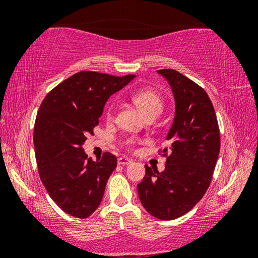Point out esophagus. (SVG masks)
<instances>
[{
	"mask_svg": "<svg viewBox=\"0 0 258 258\" xmlns=\"http://www.w3.org/2000/svg\"><path fill=\"white\" fill-rule=\"evenodd\" d=\"M132 160H130V158H128V157H125V156H122V157H119L118 158V161H117V163L119 164V165H126V164H130L132 163Z\"/></svg>",
	"mask_w": 258,
	"mask_h": 258,
	"instance_id": "obj_1",
	"label": "esophagus"
}]
</instances>
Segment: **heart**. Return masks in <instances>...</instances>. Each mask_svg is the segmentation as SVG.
<instances>
[{
	"mask_svg": "<svg viewBox=\"0 0 258 258\" xmlns=\"http://www.w3.org/2000/svg\"><path fill=\"white\" fill-rule=\"evenodd\" d=\"M132 100L141 110L144 112V115L149 117H157L163 110V100L161 95L156 90L151 88H140V89L134 90L132 95ZM105 117L107 119H111L114 117V107L112 104H109V107L105 110ZM136 143V139L128 137L124 140V144L128 148H134Z\"/></svg>",
	"mask_w": 258,
	"mask_h": 258,
	"instance_id": "heart-1",
	"label": "heart"
}]
</instances>
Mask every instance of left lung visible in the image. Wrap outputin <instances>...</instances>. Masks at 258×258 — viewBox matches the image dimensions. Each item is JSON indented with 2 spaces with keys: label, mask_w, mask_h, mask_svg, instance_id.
Listing matches in <instances>:
<instances>
[{
  "label": "left lung",
  "mask_w": 258,
  "mask_h": 258,
  "mask_svg": "<svg viewBox=\"0 0 258 258\" xmlns=\"http://www.w3.org/2000/svg\"><path fill=\"white\" fill-rule=\"evenodd\" d=\"M175 97V118L169 130L164 171L146 165L137 184L141 203L160 220H175L196 206L209 188L220 154V128L206 90L181 73L161 69Z\"/></svg>",
  "instance_id": "obj_1"
}]
</instances>
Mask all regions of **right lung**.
<instances>
[{
    "label": "right lung",
    "instance_id": "obj_1",
    "mask_svg": "<svg viewBox=\"0 0 258 258\" xmlns=\"http://www.w3.org/2000/svg\"><path fill=\"white\" fill-rule=\"evenodd\" d=\"M134 77L80 72L42 101L34 128L38 174L52 201L72 216L89 217L103 199L117 158L104 153L93 161L83 144L88 134H94L109 96Z\"/></svg>",
    "mask_w": 258,
    "mask_h": 258
}]
</instances>
